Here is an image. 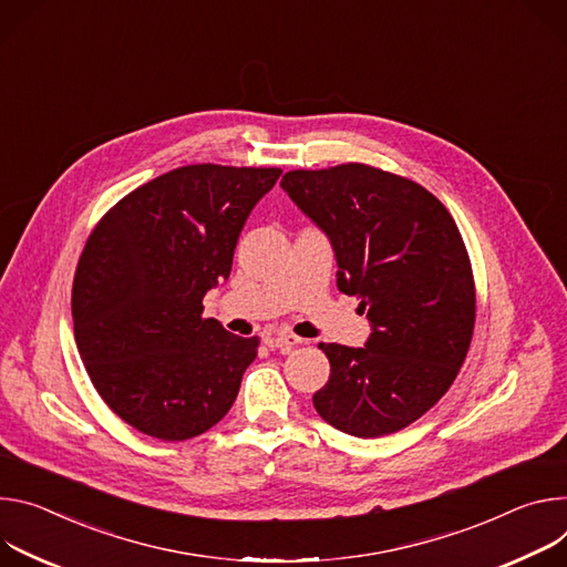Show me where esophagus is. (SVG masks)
<instances>
[{"label":"esophagus","mask_w":567,"mask_h":567,"mask_svg":"<svg viewBox=\"0 0 567 567\" xmlns=\"http://www.w3.org/2000/svg\"><path fill=\"white\" fill-rule=\"evenodd\" d=\"M303 340L292 336V333H268L266 336V344L272 349H292L299 347Z\"/></svg>","instance_id":"esophagus-1"}]
</instances>
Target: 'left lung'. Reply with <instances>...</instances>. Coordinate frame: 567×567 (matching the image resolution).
Returning a JSON list of instances; mask_svg holds the SVG:
<instances>
[{"instance_id":"8db88e82","label":"left lung","mask_w":567,"mask_h":567,"mask_svg":"<svg viewBox=\"0 0 567 567\" xmlns=\"http://www.w3.org/2000/svg\"><path fill=\"white\" fill-rule=\"evenodd\" d=\"M284 192L331 238L338 288L371 322L362 349L320 344L329 383L318 414L353 436L421 419L455 383L475 329V279L464 238L421 184L360 162L288 171Z\"/></svg>"}]
</instances>
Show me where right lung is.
I'll return each instance as SVG.
<instances>
[{
  "mask_svg": "<svg viewBox=\"0 0 567 567\" xmlns=\"http://www.w3.org/2000/svg\"><path fill=\"white\" fill-rule=\"evenodd\" d=\"M281 168L188 164L96 223L74 275V338L105 405L135 430L184 442L234 405L259 338L203 318L231 272L238 234Z\"/></svg>",
  "mask_w": 567,
  "mask_h": 567,
  "instance_id": "obj_1",
  "label": "right lung"
}]
</instances>
